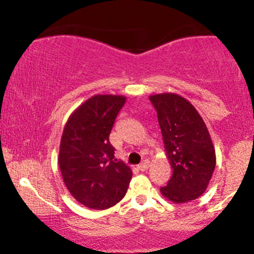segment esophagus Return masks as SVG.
Listing matches in <instances>:
<instances>
[{"label":"esophagus","instance_id":"34e87169","mask_svg":"<svg viewBox=\"0 0 254 254\" xmlns=\"http://www.w3.org/2000/svg\"><path fill=\"white\" fill-rule=\"evenodd\" d=\"M148 167H149V161H148V160H144V161L142 162L141 165H138V166H137V168H138V170H139V171H142V172L147 170Z\"/></svg>","mask_w":254,"mask_h":254}]
</instances>
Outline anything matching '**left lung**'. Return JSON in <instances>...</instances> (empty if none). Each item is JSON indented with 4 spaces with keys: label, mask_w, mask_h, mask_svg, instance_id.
<instances>
[{
    "label": "left lung",
    "mask_w": 254,
    "mask_h": 254,
    "mask_svg": "<svg viewBox=\"0 0 254 254\" xmlns=\"http://www.w3.org/2000/svg\"><path fill=\"white\" fill-rule=\"evenodd\" d=\"M155 107L166 154L173 174L160 189L174 203H186L204 193L216 165L215 148L205 123L186 99L174 93L149 97Z\"/></svg>",
    "instance_id": "left-lung-1"
}]
</instances>
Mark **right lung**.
I'll list each match as a JSON object with an SVG mask.
<instances>
[{
  "label": "right lung",
  "mask_w": 254,
  "mask_h": 254,
  "mask_svg": "<svg viewBox=\"0 0 254 254\" xmlns=\"http://www.w3.org/2000/svg\"><path fill=\"white\" fill-rule=\"evenodd\" d=\"M127 98L94 95L77 107L64 127L60 165L64 184L84 206L104 210L127 193L132 172L115 157L110 133Z\"/></svg>",
  "instance_id": "add662e5"
}]
</instances>
